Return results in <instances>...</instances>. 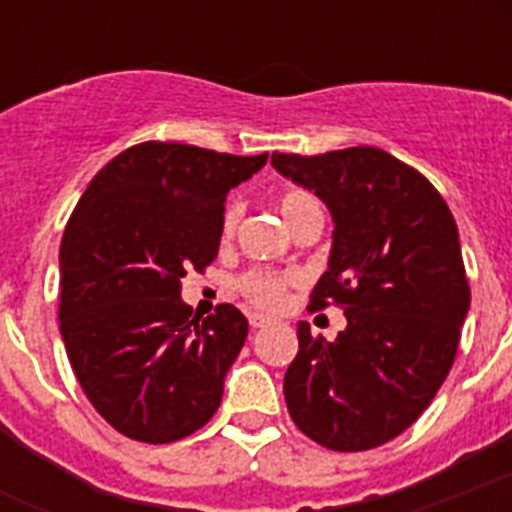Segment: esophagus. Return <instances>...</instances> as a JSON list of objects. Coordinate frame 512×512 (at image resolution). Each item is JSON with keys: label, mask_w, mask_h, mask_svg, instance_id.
<instances>
[{"label": "esophagus", "mask_w": 512, "mask_h": 512, "mask_svg": "<svg viewBox=\"0 0 512 512\" xmlns=\"http://www.w3.org/2000/svg\"><path fill=\"white\" fill-rule=\"evenodd\" d=\"M271 324V319L268 316H263V313H249V327L252 329H263Z\"/></svg>", "instance_id": "esophagus-1"}]
</instances>
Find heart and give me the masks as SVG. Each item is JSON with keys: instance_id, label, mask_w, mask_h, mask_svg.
Instances as JSON below:
<instances>
[{"instance_id": "obj_1", "label": "heart", "mask_w": 512, "mask_h": 512, "mask_svg": "<svg viewBox=\"0 0 512 512\" xmlns=\"http://www.w3.org/2000/svg\"><path fill=\"white\" fill-rule=\"evenodd\" d=\"M319 207L316 196L308 191H287L279 199V212L281 217L287 220V225L295 220L297 215H303L305 209ZM241 217V204L239 201H228L223 207V215H220V236L228 239L236 231ZM297 276L295 273H273V271H249L244 273L236 287L249 303L260 308V311H279L284 308L289 297V287H295Z\"/></svg>"}]
</instances>
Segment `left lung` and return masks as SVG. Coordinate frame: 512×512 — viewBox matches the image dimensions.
<instances>
[{
  "label": "left lung",
  "instance_id": "1",
  "mask_svg": "<svg viewBox=\"0 0 512 512\" xmlns=\"http://www.w3.org/2000/svg\"><path fill=\"white\" fill-rule=\"evenodd\" d=\"M271 164L316 191L332 212L329 268L311 308L337 303V340L297 324L284 398L305 436L335 452H366L404 433L446 380L470 311L460 233L425 175L372 146Z\"/></svg>",
  "mask_w": 512,
  "mask_h": 512
}]
</instances>
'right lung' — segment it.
Here are the masks:
<instances>
[{
    "mask_svg": "<svg viewBox=\"0 0 512 512\" xmlns=\"http://www.w3.org/2000/svg\"><path fill=\"white\" fill-rule=\"evenodd\" d=\"M265 162L148 140L76 204L60 241V335L84 396L122 436L170 444L217 412L249 324L228 303L191 316L180 279L215 260L225 196Z\"/></svg>",
    "mask_w": 512,
    "mask_h": 512,
    "instance_id": "right-lung-1",
    "label": "right lung"
}]
</instances>
